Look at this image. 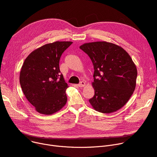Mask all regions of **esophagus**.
Instances as JSON below:
<instances>
[{
	"instance_id": "1",
	"label": "esophagus",
	"mask_w": 157,
	"mask_h": 157,
	"mask_svg": "<svg viewBox=\"0 0 157 157\" xmlns=\"http://www.w3.org/2000/svg\"><path fill=\"white\" fill-rule=\"evenodd\" d=\"M78 86L79 87H83V86H85V83L84 81H81V82H80L79 84L78 85Z\"/></svg>"
}]
</instances>
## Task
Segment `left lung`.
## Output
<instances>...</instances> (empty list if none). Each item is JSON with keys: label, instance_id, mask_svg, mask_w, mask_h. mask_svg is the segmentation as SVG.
<instances>
[{"label": "left lung", "instance_id": "left-lung-1", "mask_svg": "<svg viewBox=\"0 0 157 157\" xmlns=\"http://www.w3.org/2000/svg\"><path fill=\"white\" fill-rule=\"evenodd\" d=\"M79 48L91 59L94 69V97L89 102L100 113H111L121 109L133 94L137 76L130 56L115 44L97 41Z\"/></svg>", "mask_w": 157, "mask_h": 157}]
</instances>
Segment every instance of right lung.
Masks as SVG:
<instances>
[{"mask_svg": "<svg viewBox=\"0 0 157 157\" xmlns=\"http://www.w3.org/2000/svg\"><path fill=\"white\" fill-rule=\"evenodd\" d=\"M71 41H56L33 51L25 60L20 74L22 91L36 110L50 115L60 110L67 101L69 86L60 73L61 55Z\"/></svg>", "mask_w": 157, "mask_h": 157, "instance_id": "right-lung-1", "label": "right lung"}]
</instances>
